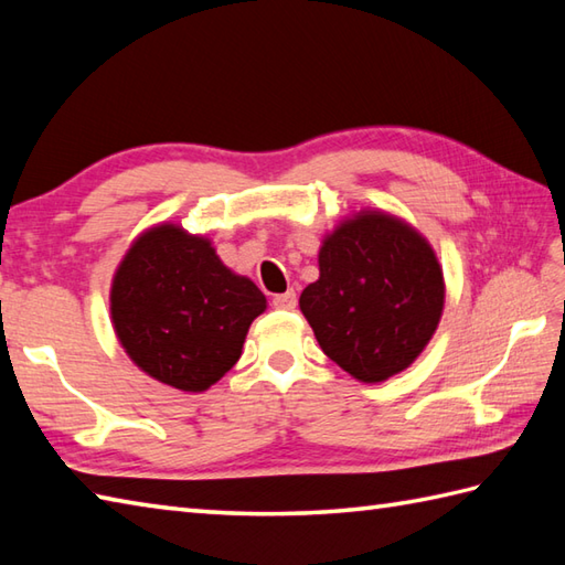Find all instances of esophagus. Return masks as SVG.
I'll use <instances>...</instances> for the list:
<instances>
[{
  "mask_svg": "<svg viewBox=\"0 0 565 565\" xmlns=\"http://www.w3.org/2000/svg\"><path fill=\"white\" fill-rule=\"evenodd\" d=\"M296 294L294 291H286V294H276L274 298H271V306L276 308V310H294L296 308Z\"/></svg>",
  "mask_w": 565,
  "mask_h": 565,
  "instance_id": "34e87169",
  "label": "esophagus"
}]
</instances>
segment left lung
<instances>
[{
  "label": "left lung",
  "instance_id": "1",
  "mask_svg": "<svg viewBox=\"0 0 565 565\" xmlns=\"http://www.w3.org/2000/svg\"><path fill=\"white\" fill-rule=\"evenodd\" d=\"M318 267L298 303L320 350L364 383L411 366L444 308V276L427 239L395 215L359 211L326 237Z\"/></svg>",
  "mask_w": 565,
  "mask_h": 565
}]
</instances>
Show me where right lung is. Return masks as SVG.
Here are the masks:
<instances>
[{
    "mask_svg": "<svg viewBox=\"0 0 565 565\" xmlns=\"http://www.w3.org/2000/svg\"><path fill=\"white\" fill-rule=\"evenodd\" d=\"M267 298L215 255L211 239L162 223L142 233L111 284L118 342L148 376L201 393L243 354Z\"/></svg>",
    "mask_w": 565,
    "mask_h": 565,
    "instance_id": "add662e5",
    "label": "right lung"
}]
</instances>
